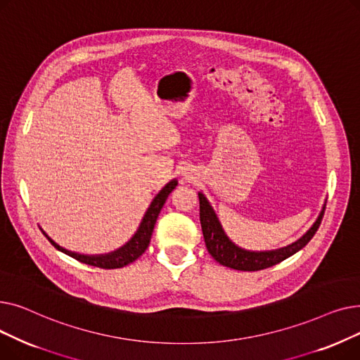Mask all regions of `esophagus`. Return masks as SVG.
<instances>
[{"mask_svg": "<svg viewBox=\"0 0 360 360\" xmlns=\"http://www.w3.org/2000/svg\"><path fill=\"white\" fill-rule=\"evenodd\" d=\"M182 176H184L185 181H193L194 179V174L191 172V170H185V172L182 174Z\"/></svg>", "mask_w": 360, "mask_h": 360, "instance_id": "1", "label": "esophagus"}]
</instances>
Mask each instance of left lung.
Returning <instances> with one entry per match:
<instances>
[{
  "mask_svg": "<svg viewBox=\"0 0 360 360\" xmlns=\"http://www.w3.org/2000/svg\"><path fill=\"white\" fill-rule=\"evenodd\" d=\"M198 198H200V221H201V229H202L207 251H209V254L217 262H220L221 266L233 269V270H240V271H258V270L269 269L281 262L283 259L292 257L297 251H300L318 231L326 210V205H323V210H321L318 219L311 226L309 231L304 236L299 238L296 242L288 245V247H283L273 251H250V250H243L238 247V245L233 243L228 238V235L224 233L221 223L219 221V217L214 213L212 204L205 198L202 193H198Z\"/></svg>",
  "mask_w": 360,
  "mask_h": 360,
  "instance_id": "obj_1",
  "label": "left lung"
}]
</instances>
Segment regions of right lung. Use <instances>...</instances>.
<instances>
[{
  "label": "right lung",
  "instance_id": "obj_1",
  "mask_svg": "<svg viewBox=\"0 0 360 360\" xmlns=\"http://www.w3.org/2000/svg\"><path fill=\"white\" fill-rule=\"evenodd\" d=\"M176 185H178V181L172 179L162 188L159 194L148 205V209L139 226L137 232L134 233V236H132L125 245H122L121 248L112 251V252L99 254V255H87V254L68 251V250L60 247V245L56 243L52 238H49L44 229H42V232L56 250L72 257L74 259L89 264V266L99 267V269H109V270L110 269H121L124 266H128V264H131L132 261H136L147 250L150 239H151V233H153L155 224H156V220L159 217L162 207L166 202V198L169 197V194L175 190Z\"/></svg>",
  "mask_w": 360,
  "mask_h": 360
}]
</instances>
